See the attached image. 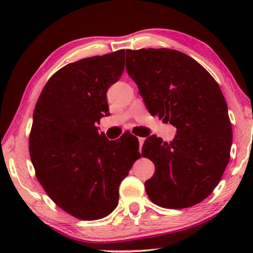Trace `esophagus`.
Returning a JSON list of instances; mask_svg holds the SVG:
<instances>
[{"instance_id":"1","label":"esophagus","mask_w":253,"mask_h":253,"mask_svg":"<svg viewBox=\"0 0 253 253\" xmlns=\"http://www.w3.org/2000/svg\"><path fill=\"white\" fill-rule=\"evenodd\" d=\"M138 140H139V149H140V148L143 147V144H144V140H145V138H142V137H139Z\"/></svg>"}]
</instances>
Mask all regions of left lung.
Here are the masks:
<instances>
[{"mask_svg":"<svg viewBox=\"0 0 253 253\" xmlns=\"http://www.w3.org/2000/svg\"><path fill=\"white\" fill-rule=\"evenodd\" d=\"M126 70L149 113L177 129L172 142L152 135L143 145L142 155L155 165L145 182L148 198L168 209L202 202L219 184L232 145L219 84L193 58L172 49L126 50Z\"/></svg>","mask_w":253,"mask_h":253,"instance_id":"8db88e82","label":"left lung"}]
</instances>
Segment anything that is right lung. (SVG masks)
<instances>
[{
    "label": "right lung",
    "instance_id": "obj_1",
    "mask_svg": "<svg viewBox=\"0 0 253 253\" xmlns=\"http://www.w3.org/2000/svg\"><path fill=\"white\" fill-rule=\"evenodd\" d=\"M124 67L125 50L69 63L49 79L34 108L29 149L37 178L77 219L113 212L119 185L140 157L135 136L109 140L97 127L109 115L107 90Z\"/></svg>",
    "mask_w": 253,
    "mask_h": 253
}]
</instances>
